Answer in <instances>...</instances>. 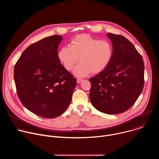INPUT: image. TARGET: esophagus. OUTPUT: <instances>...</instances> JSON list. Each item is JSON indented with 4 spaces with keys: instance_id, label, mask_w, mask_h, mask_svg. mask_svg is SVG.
<instances>
[{
    "instance_id": "1",
    "label": "esophagus",
    "mask_w": 159,
    "mask_h": 159,
    "mask_svg": "<svg viewBox=\"0 0 159 159\" xmlns=\"http://www.w3.org/2000/svg\"><path fill=\"white\" fill-rule=\"evenodd\" d=\"M82 80H83V79H77V83H80L81 82H82Z\"/></svg>"
}]
</instances>
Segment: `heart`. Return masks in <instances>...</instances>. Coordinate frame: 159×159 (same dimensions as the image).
<instances>
[{
    "label": "heart",
    "instance_id": "1",
    "mask_svg": "<svg viewBox=\"0 0 159 159\" xmlns=\"http://www.w3.org/2000/svg\"><path fill=\"white\" fill-rule=\"evenodd\" d=\"M112 47L107 40H100L88 34L75 37L70 47L64 46L58 53V58L63 66L71 70L79 61L74 74L79 77L90 72L98 74L106 69L112 57Z\"/></svg>",
    "mask_w": 159,
    "mask_h": 159
}]
</instances>
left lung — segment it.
Returning a JSON list of instances; mask_svg holds the SVG:
<instances>
[{"label": "left lung", "instance_id": "obj_1", "mask_svg": "<svg viewBox=\"0 0 159 159\" xmlns=\"http://www.w3.org/2000/svg\"><path fill=\"white\" fill-rule=\"evenodd\" d=\"M112 57L106 69L90 78L89 98L99 111L115 115L129 109L141 94L144 63L134 45L121 35L107 33Z\"/></svg>", "mask_w": 159, "mask_h": 159}]
</instances>
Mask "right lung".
<instances>
[{"label": "right lung", "mask_w": 159, "mask_h": 159, "mask_svg": "<svg viewBox=\"0 0 159 159\" xmlns=\"http://www.w3.org/2000/svg\"><path fill=\"white\" fill-rule=\"evenodd\" d=\"M60 35L44 38L29 46L14 66V78L18 97L36 115L56 118L69 106L77 80L60 63Z\"/></svg>", "instance_id": "obj_1"}]
</instances>
